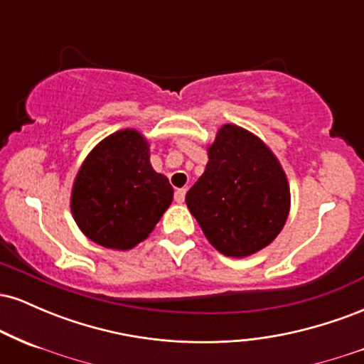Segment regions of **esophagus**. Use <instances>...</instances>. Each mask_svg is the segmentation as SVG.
<instances>
[{
	"label": "esophagus",
	"instance_id": "obj_1",
	"mask_svg": "<svg viewBox=\"0 0 364 364\" xmlns=\"http://www.w3.org/2000/svg\"><path fill=\"white\" fill-rule=\"evenodd\" d=\"M185 195H186V188H178V190L174 191V200H176L178 203H183L185 202Z\"/></svg>",
	"mask_w": 364,
	"mask_h": 364
}]
</instances>
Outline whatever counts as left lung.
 <instances>
[{
  "label": "left lung",
  "instance_id": "1",
  "mask_svg": "<svg viewBox=\"0 0 364 364\" xmlns=\"http://www.w3.org/2000/svg\"><path fill=\"white\" fill-rule=\"evenodd\" d=\"M185 200L210 245L225 257L243 258L282 231L291 193L272 150L253 133L224 124L208 147L205 173Z\"/></svg>",
  "mask_w": 364,
  "mask_h": 364
}]
</instances>
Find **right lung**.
<instances>
[{
	"label": "right lung",
	"mask_w": 364,
	"mask_h": 364,
	"mask_svg": "<svg viewBox=\"0 0 364 364\" xmlns=\"http://www.w3.org/2000/svg\"><path fill=\"white\" fill-rule=\"evenodd\" d=\"M149 157L147 140L136 129L112 133L87 156L75 178L72 214L94 243L133 248L171 205L173 186Z\"/></svg>",
	"instance_id": "add662e5"
}]
</instances>
